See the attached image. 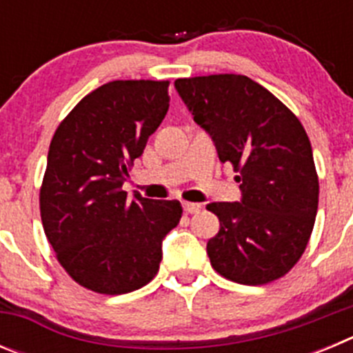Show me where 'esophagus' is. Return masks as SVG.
I'll return each instance as SVG.
<instances>
[{
    "label": "esophagus",
    "mask_w": 353,
    "mask_h": 353,
    "mask_svg": "<svg viewBox=\"0 0 353 353\" xmlns=\"http://www.w3.org/2000/svg\"><path fill=\"white\" fill-rule=\"evenodd\" d=\"M183 210L187 212V214H198L199 210H201V205L199 203H189V201H183Z\"/></svg>",
    "instance_id": "esophagus-1"
}]
</instances>
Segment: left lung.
I'll return each instance as SVG.
<instances>
[{"mask_svg":"<svg viewBox=\"0 0 353 353\" xmlns=\"http://www.w3.org/2000/svg\"><path fill=\"white\" fill-rule=\"evenodd\" d=\"M174 88L214 141L221 162L239 173L240 201L208 203L219 233L210 263L240 285L285 276L310 242L318 210L313 150L299 118L248 76L176 79Z\"/></svg>","mask_w":353,"mask_h":353,"instance_id":"8db88e82","label":"left lung"}]
</instances>
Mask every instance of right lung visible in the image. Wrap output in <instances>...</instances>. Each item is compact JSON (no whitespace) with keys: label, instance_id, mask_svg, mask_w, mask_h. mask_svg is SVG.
Instances as JSON below:
<instances>
[{"label":"right lung","instance_id":"1","mask_svg":"<svg viewBox=\"0 0 353 353\" xmlns=\"http://www.w3.org/2000/svg\"><path fill=\"white\" fill-rule=\"evenodd\" d=\"M168 81H111L72 109L52 136L40 189L43 232L68 276L120 295L154 279L180 201L129 198L121 185L170 108Z\"/></svg>","mask_w":353,"mask_h":353}]
</instances>
